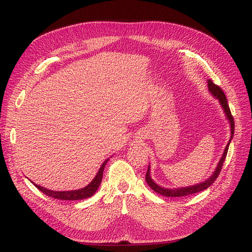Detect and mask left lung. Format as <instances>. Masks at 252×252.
Returning a JSON list of instances; mask_svg holds the SVG:
<instances>
[{
    "mask_svg": "<svg viewBox=\"0 0 252 252\" xmlns=\"http://www.w3.org/2000/svg\"><path fill=\"white\" fill-rule=\"evenodd\" d=\"M207 86H208V91L210 92V94L213 95L216 99L219 100V102H220V104L221 106V108H222L224 114H226L227 121L229 122L230 128H231L230 140H229V142L227 144L226 148H224V150H223V153H222L220 159V161H219L215 171L213 173V175H211L209 178H207L204 182L195 184V185H193V186L173 188V189L159 186V185L156 184L152 180L151 175H150V165H149L148 169H147V174H146V182L149 185V187L153 191L158 193V194L163 195L165 197H183V196H188V195H191V194H194V193H198V192H200V191H203V190L207 189L209 186H211V185L214 184V182L217 180V178L219 177V175L220 173V169H221V166L223 164V161H224V159H226V156H227V153H228L230 143H231V141L233 139V136H234L235 125H234V118H233V116L231 114V111H230L228 100L226 98V95H224V93L222 92V90L219 86L215 85L213 83V81H210V79H208V81H207Z\"/></svg>",
    "mask_w": 252,
    "mask_h": 252,
    "instance_id": "1",
    "label": "left lung"
}]
</instances>
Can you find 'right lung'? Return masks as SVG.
<instances>
[{"label":"right lung","instance_id":"right-lung-1","mask_svg":"<svg viewBox=\"0 0 252 252\" xmlns=\"http://www.w3.org/2000/svg\"><path fill=\"white\" fill-rule=\"evenodd\" d=\"M109 160V158L106 159L101 167L99 168L98 173L96 175V177L93 179V181L87 185L86 187L78 189V190H71V191H54V190H49L47 188H44L39 185L34 184L33 182H32L34 186L39 190L42 191L44 194H46L47 196L55 198V199H60V200H82V199H86V198H89L91 196L94 195L96 193V191L98 190L100 184L102 182V178H103V171L105 168L106 163Z\"/></svg>","mask_w":252,"mask_h":252}]
</instances>
